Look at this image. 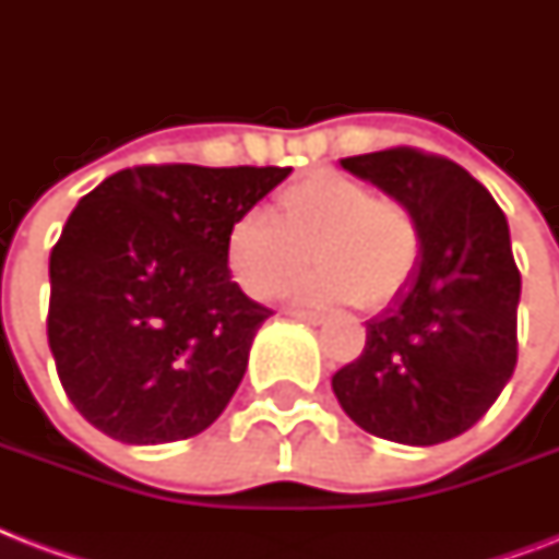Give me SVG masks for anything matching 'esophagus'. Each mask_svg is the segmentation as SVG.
<instances>
[{"label": "esophagus", "instance_id": "1", "mask_svg": "<svg viewBox=\"0 0 559 559\" xmlns=\"http://www.w3.org/2000/svg\"><path fill=\"white\" fill-rule=\"evenodd\" d=\"M287 316H293L296 322H307V324L324 322V313H319V310H298V307H293V310H287Z\"/></svg>", "mask_w": 559, "mask_h": 559}]
</instances>
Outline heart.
Instances as JSON below:
<instances>
[{
  "label": "heart",
  "mask_w": 559,
  "mask_h": 559,
  "mask_svg": "<svg viewBox=\"0 0 559 559\" xmlns=\"http://www.w3.org/2000/svg\"><path fill=\"white\" fill-rule=\"evenodd\" d=\"M281 219L243 211L226 228L231 278L254 298L278 293L310 266L293 296L316 305L357 301L377 310L403 293L420 261V223L397 197H373L359 179L313 174L278 193Z\"/></svg>",
  "instance_id": "b5f03b06"
}]
</instances>
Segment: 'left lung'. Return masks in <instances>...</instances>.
Instances as JSON below:
<instances>
[{
    "label": "left lung",
    "instance_id": "left-lung-1",
    "mask_svg": "<svg viewBox=\"0 0 559 559\" xmlns=\"http://www.w3.org/2000/svg\"><path fill=\"white\" fill-rule=\"evenodd\" d=\"M415 211L420 261L368 322L366 348L333 373L342 408L366 432L432 447L476 426L516 368L522 275L502 209L438 153L389 147L342 159Z\"/></svg>",
    "mask_w": 559,
    "mask_h": 559
}]
</instances>
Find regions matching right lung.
I'll return each mask as SVG.
<instances>
[{
	"instance_id": "add662e5",
	"label": "right lung",
	"mask_w": 559,
	"mask_h": 559,
	"mask_svg": "<svg viewBox=\"0 0 559 559\" xmlns=\"http://www.w3.org/2000/svg\"><path fill=\"white\" fill-rule=\"evenodd\" d=\"M289 170L135 165L78 202L48 258L46 328L95 429L170 443L223 415L272 316L231 281L226 228Z\"/></svg>"
}]
</instances>
